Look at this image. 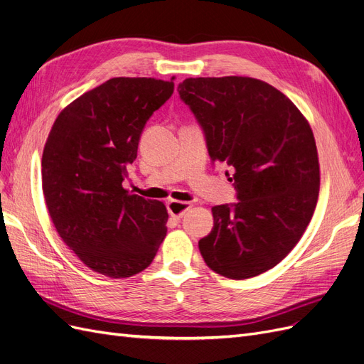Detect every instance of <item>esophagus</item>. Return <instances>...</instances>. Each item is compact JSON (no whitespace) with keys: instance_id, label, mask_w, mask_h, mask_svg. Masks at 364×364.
Wrapping results in <instances>:
<instances>
[{"instance_id":"34e87169","label":"esophagus","mask_w":364,"mask_h":364,"mask_svg":"<svg viewBox=\"0 0 364 364\" xmlns=\"http://www.w3.org/2000/svg\"><path fill=\"white\" fill-rule=\"evenodd\" d=\"M166 207H168V213L171 214V218L181 219L184 216V213L192 207V204L191 203H183V200L171 199V200H168Z\"/></svg>"}]
</instances>
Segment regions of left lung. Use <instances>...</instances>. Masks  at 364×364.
Here are the masks:
<instances>
[{
    "instance_id": "left-lung-1",
    "label": "left lung",
    "mask_w": 364,
    "mask_h": 364,
    "mask_svg": "<svg viewBox=\"0 0 364 364\" xmlns=\"http://www.w3.org/2000/svg\"><path fill=\"white\" fill-rule=\"evenodd\" d=\"M178 92L205 133L211 160L234 168L238 199L211 208L200 255L213 272L235 280L270 270L299 243L316 207L311 124L284 92L255 77H187Z\"/></svg>"
}]
</instances>
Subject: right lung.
<instances>
[{
	"instance_id": "obj_1",
	"label": "right lung",
	"mask_w": 364,
	"mask_h": 364,
	"mask_svg": "<svg viewBox=\"0 0 364 364\" xmlns=\"http://www.w3.org/2000/svg\"><path fill=\"white\" fill-rule=\"evenodd\" d=\"M173 92V77H112L67 105L42 156L53 226L92 272L121 279L145 270L166 235L160 200L123 187L145 123Z\"/></svg>"
}]
</instances>
